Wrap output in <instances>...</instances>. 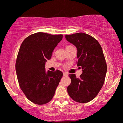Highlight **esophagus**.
Wrapping results in <instances>:
<instances>
[{"label": "esophagus", "mask_w": 123, "mask_h": 123, "mask_svg": "<svg viewBox=\"0 0 123 123\" xmlns=\"http://www.w3.org/2000/svg\"><path fill=\"white\" fill-rule=\"evenodd\" d=\"M63 76H68V74L67 73H66V72H64V73H63Z\"/></svg>", "instance_id": "obj_1"}]
</instances>
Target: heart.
I'll list each match as a JSON object with an SVG mask.
<instances>
[{
    "label": "heart",
    "mask_w": 123,
    "mask_h": 123,
    "mask_svg": "<svg viewBox=\"0 0 123 123\" xmlns=\"http://www.w3.org/2000/svg\"><path fill=\"white\" fill-rule=\"evenodd\" d=\"M68 46H70V45H68Z\"/></svg>",
    "instance_id": "b5f03b06"
}]
</instances>
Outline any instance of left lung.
<instances>
[{
	"instance_id": "8db88e82",
	"label": "left lung",
	"mask_w": 123,
	"mask_h": 123,
	"mask_svg": "<svg viewBox=\"0 0 123 123\" xmlns=\"http://www.w3.org/2000/svg\"><path fill=\"white\" fill-rule=\"evenodd\" d=\"M65 37L77 48V66L83 69L79 78L68 75L71 82L68 86V94L76 102L87 103L97 96L105 80L107 64L102 47L96 39L83 32Z\"/></svg>"
}]
</instances>
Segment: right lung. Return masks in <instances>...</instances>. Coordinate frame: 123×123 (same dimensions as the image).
<instances>
[{"instance_id": "1", "label": "right lung", "mask_w": 123, "mask_h": 123, "mask_svg": "<svg viewBox=\"0 0 123 123\" xmlns=\"http://www.w3.org/2000/svg\"><path fill=\"white\" fill-rule=\"evenodd\" d=\"M63 35L37 32L27 37L21 44L16 62L21 89L27 98L37 105H44L53 98L63 73L45 70L54 49Z\"/></svg>"}]
</instances>
